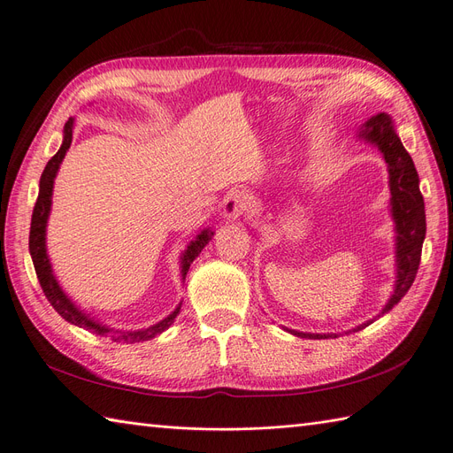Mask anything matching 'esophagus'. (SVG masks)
Returning a JSON list of instances; mask_svg holds the SVG:
<instances>
[{"mask_svg": "<svg viewBox=\"0 0 453 453\" xmlns=\"http://www.w3.org/2000/svg\"><path fill=\"white\" fill-rule=\"evenodd\" d=\"M253 205V196L248 190H232L223 202V215L228 219H238Z\"/></svg>", "mask_w": 453, "mask_h": 453, "instance_id": "34e87169", "label": "esophagus"}]
</instances>
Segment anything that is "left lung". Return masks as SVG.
I'll use <instances>...</instances> for the list:
<instances>
[{
	"label": "left lung",
	"instance_id": "obj_1",
	"mask_svg": "<svg viewBox=\"0 0 453 453\" xmlns=\"http://www.w3.org/2000/svg\"><path fill=\"white\" fill-rule=\"evenodd\" d=\"M357 138L365 143L376 145L383 160L388 164L389 173V190H391V217L395 221V266H396V280L395 289L389 300L383 306L381 313H378L374 319H368L363 325L351 328L348 333H357L361 328L368 326L376 321L380 315L388 313L395 304L401 303V298L408 293L410 287L414 283V278L419 268L421 260V248L425 240V203L419 193V177L414 166L412 157L403 147V142L396 135L393 120L388 113H378L370 117L365 125L359 128ZM298 338H338L336 333L331 334H313V333H300L293 328H285ZM346 333V334H348Z\"/></svg>",
	"mask_w": 453,
	"mask_h": 453
}]
</instances>
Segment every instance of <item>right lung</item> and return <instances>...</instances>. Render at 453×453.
I'll return each mask as SVG.
<instances>
[{"instance_id":"obj_1","label":"right lung","mask_w":453,"mask_h":453,"mask_svg":"<svg viewBox=\"0 0 453 453\" xmlns=\"http://www.w3.org/2000/svg\"><path fill=\"white\" fill-rule=\"evenodd\" d=\"M73 122H75L73 117H70V120L65 122L64 140H62L58 153L47 162V166H45L43 173H41V180H39V195H37V202H35V208L32 213V226H30V255L34 260L37 280L41 283V289H43L45 296L49 298L50 306L57 310L67 323H72L81 328H87V331H90L92 334L109 336L115 342H127V344L150 340L173 325L175 318L180 315L181 303L168 315V318H164L162 321L150 325L147 328H138V331H115V328L96 321L94 318H90V313H85L79 306H75L73 300L64 293L57 276H54V272H52L50 258L47 255V221H49L50 205H52L54 177H57L60 164L67 153V149H70V145H72ZM211 236H213V232L210 228H203L200 234L187 245V250L181 253L180 263H181V280L183 281H185V276H187L190 265H193V260L200 255V251L205 248V245L210 243Z\"/></svg>"}]
</instances>
